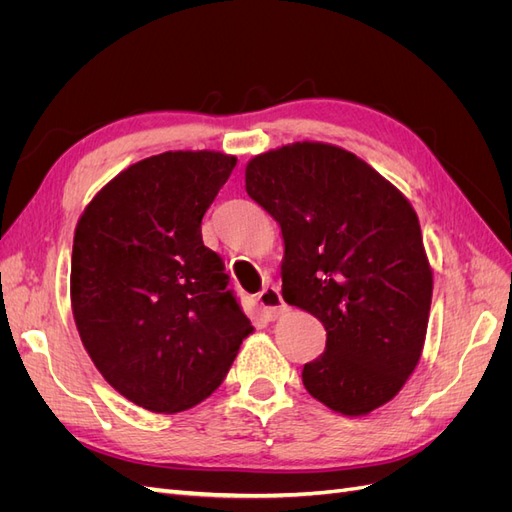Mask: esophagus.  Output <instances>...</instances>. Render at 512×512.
<instances>
[{
	"label": "esophagus",
	"mask_w": 512,
	"mask_h": 512,
	"mask_svg": "<svg viewBox=\"0 0 512 512\" xmlns=\"http://www.w3.org/2000/svg\"><path fill=\"white\" fill-rule=\"evenodd\" d=\"M258 305L267 318H277L286 312V301L282 299V292L277 286L262 288V292L258 294Z\"/></svg>",
	"instance_id": "1"
}]
</instances>
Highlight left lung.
<instances>
[{"instance_id":"obj_1","label":"left lung","mask_w":512,"mask_h":512,"mask_svg":"<svg viewBox=\"0 0 512 512\" xmlns=\"http://www.w3.org/2000/svg\"><path fill=\"white\" fill-rule=\"evenodd\" d=\"M245 190L282 228L284 301L327 331L303 367L307 393L344 416L384 406L421 359L433 292L408 198L354 153L312 141L252 158Z\"/></svg>"}]
</instances>
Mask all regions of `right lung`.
<instances>
[{"label": "right lung", "mask_w": 512, "mask_h": 512, "mask_svg": "<svg viewBox=\"0 0 512 512\" xmlns=\"http://www.w3.org/2000/svg\"><path fill=\"white\" fill-rule=\"evenodd\" d=\"M235 164L207 149L145 158L76 224V329L104 380L145 410L175 414L207 399L254 331L200 232Z\"/></svg>", "instance_id": "obj_1"}]
</instances>
